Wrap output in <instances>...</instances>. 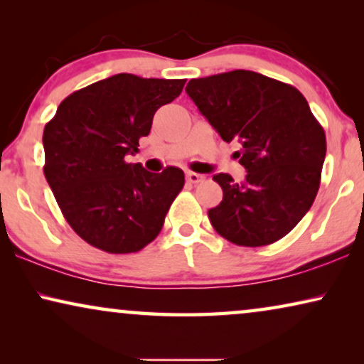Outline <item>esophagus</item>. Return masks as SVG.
Returning <instances> with one entry per match:
<instances>
[{
    "instance_id": "obj_1",
    "label": "esophagus",
    "mask_w": 364,
    "mask_h": 364,
    "mask_svg": "<svg viewBox=\"0 0 364 364\" xmlns=\"http://www.w3.org/2000/svg\"><path fill=\"white\" fill-rule=\"evenodd\" d=\"M186 178L188 183H198V182H202L205 177L200 176V173H197V172H187Z\"/></svg>"
}]
</instances>
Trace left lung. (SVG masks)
<instances>
[{
	"label": "left lung",
	"instance_id": "left-lung-1",
	"mask_svg": "<svg viewBox=\"0 0 364 364\" xmlns=\"http://www.w3.org/2000/svg\"><path fill=\"white\" fill-rule=\"evenodd\" d=\"M186 91L223 141L242 144L235 154L245 181L213 176L223 198L208 210L212 227L240 247L280 240L313 205L326 156L325 131L306 99L245 69L191 79Z\"/></svg>",
	"mask_w": 364,
	"mask_h": 364
}]
</instances>
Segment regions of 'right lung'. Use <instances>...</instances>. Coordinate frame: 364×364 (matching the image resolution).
<instances>
[{"instance_id": "add662e5", "label": "right lung", "mask_w": 364, "mask_h": 364, "mask_svg": "<svg viewBox=\"0 0 364 364\" xmlns=\"http://www.w3.org/2000/svg\"><path fill=\"white\" fill-rule=\"evenodd\" d=\"M186 79L121 73L73 92L43 132L44 176L73 230L107 253L142 250L162 230L183 172L129 164L154 114L181 96Z\"/></svg>"}]
</instances>
